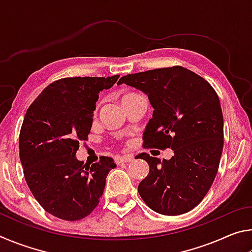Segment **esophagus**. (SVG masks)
<instances>
[{
	"mask_svg": "<svg viewBox=\"0 0 252 252\" xmlns=\"http://www.w3.org/2000/svg\"><path fill=\"white\" fill-rule=\"evenodd\" d=\"M133 160V157L130 155H126V156H118L116 158V162L117 163H122V162H131Z\"/></svg>",
	"mask_w": 252,
	"mask_h": 252,
	"instance_id": "34e87169",
	"label": "esophagus"
}]
</instances>
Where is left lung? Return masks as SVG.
Listing matches in <instances>:
<instances>
[{"instance_id":"1","label":"left lung","mask_w":252,"mask_h":252,"mask_svg":"<svg viewBox=\"0 0 252 252\" xmlns=\"http://www.w3.org/2000/svg\"><path fill=\"white\" fill-rule=\"evenodd\" d=\"M142 91L153 108L143 132L144 147L170 148L174 155L149 164L139 194L153 211L178 216L204 198L218 171L223 148V117L219 97L206 80L182 66L127 74L118 84Z\"/></svg>"}]
</instances>
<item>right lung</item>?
Returning <instances> with one entry per match:
<instances>
[{
	"mask_svg": "<svg viewBox=\"0 0 252 252\" xmlns=\"http://www.w3.org/2000/svg\"><path fill=\"white\" fill-rule=\"evenodd\" d=\"M119 76L54 81L25 114L19 141L25 180L42 208L60 219L75 221L90 215L106 176L116 168L109 157L87 165L75 155L91 131L99 93L112 88Z\"/></svg>",
	"mask_w": 252,
	"mask_h": 252,
	"instance_id": "obj_1",
	"label": "right lung"
}]
</instances>
